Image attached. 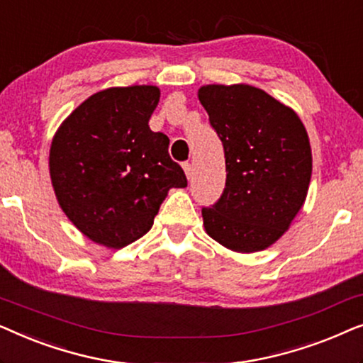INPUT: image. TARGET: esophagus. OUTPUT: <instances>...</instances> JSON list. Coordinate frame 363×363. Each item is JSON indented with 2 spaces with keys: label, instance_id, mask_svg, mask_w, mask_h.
<instances>
[{
  "label": "esophagus",
  "instance_id": "1",
  "mask_svg": "<svg viewBox=\"0 0 363 363\" xmlns=\"http://www.w3.org/2000/svg\"><path fill=\"white\" fill-rule=\"evenodd\" d=\"M183 170H185V173H186V178H188V180H190L191 175H193V167H191V163H190V162H185V163H183Z\"/></svg>",
  "mask_w": 363,
  "mask_h": 363
}]
</instances>
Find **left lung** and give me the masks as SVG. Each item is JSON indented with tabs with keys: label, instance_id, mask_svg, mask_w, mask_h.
<instances>
[{
	"label": "left lung",
	"instance_id": "1",
	"mask_svg": "<svg viewBox=\"0 0 363 363\" xmlns=\"http://www.w3.org/2000/svg\"><path fill=\"white\" fill-rule=\"evenodd\" d=\"M198 99L226 163L220 200L201 208L205 230L228 250H266L287 231L309 190L306 127L292 108L246 84L205 86Z\"/></svg>",
	"mask_w": 363,
	"mask_h": 363
}]
</instances>
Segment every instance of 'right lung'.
Listing matches in <instances>:
<instances>
[{
  "instance_id": "obj_1",
  "label": "right lung",
  "mask_w": 363,
  "mask_h": 363,
  "mask_svg": "<svg viewBox=\"0 0 363 363\" xmlns=\"http://www.w3.org/2000/svg\"><path fill=\"white\" fill-rule=\"evenodd\" d=\"M155 86L111 87L84 101L59 127L49 172L62 211L99 245L121 250L150 231L170 188L186 186L168 137L148 127Z\"/></svg>"
}]
</instances>
